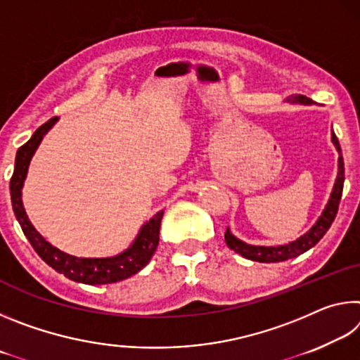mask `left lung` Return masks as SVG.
<instances>
[{"label": "left lung", "mask_w": 360, "mask_h": 360, "mask_svg": "<svg viewBox=\"0 0 360 360\" xmlns=\"http://www.w3.org/2000/svg\"><path fill=\"white\" fill-rule=\"evenodd\" d=\"M290 103H300V105H311L313 100L307 98V96L298 95L295 98H292ZM332 143L335 148L338 150V174H337V181H335L333 191L330 193V198H328V203L326 206V210L322 211V214L319 216L318 221L313 225L309 231L302 235L300 238H297L295 241L289 243V245H281V246H252L248 245V243L241 241L230 233V230H225V243L230 249H233L236 254H241L243 257H246L249 260L254 262H264V264H270V262H283L292 257H297L303 252H307L308 249H311L316 243H318L322 236L326 235V231L330 229V225L333 222L335 216H337L338 211V205L341 200V193H343V182H345V162H343V155H341V148L338 143V138L335 136V133L332 131Z\"/></svg>", "instance_id": "obj_1"}]
</instances>
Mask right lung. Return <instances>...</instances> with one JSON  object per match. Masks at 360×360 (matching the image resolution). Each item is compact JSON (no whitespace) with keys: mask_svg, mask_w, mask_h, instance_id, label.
I'll return each mask as SVG.
<instances>
[{"mask_svg":"<svg viewBox=\"0 0 360 360\" xmlns=\"http://www.w3.org/2000/svg\"><path fill=\"white\" fill-rule=\"evenodd\" d=\"M58 117H52L42 124L38 130L33 133V136L19 148L15 155V167L14 174L11 178V200L12 210L19 221L23 233L30 241V245L38 252L39 257L46 262L53 270L62 273L71 281L84 283V284H111L122 281V279L136 275L139 270L149 264V260L154 255L158 246V231H160V222L163 217V210L158 211L157 214L146 222L141 230H139L135 241L131 243L130 248H127L124 252H120L114 257H75L60 249L53 248L51 243H47L42 236L36 231V229L30 222L25 210L22 203V187L23 181L27 178L28 165L32 162L34 150L38 149L42 138L46 133L52 129L53 124Z\"/></svg>","mask_w":360,"mask_h":360,"instance_id":"obj_1","label":"right lung"}]
</instances>
